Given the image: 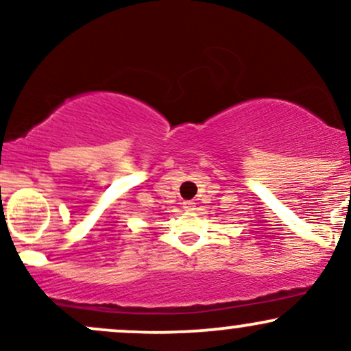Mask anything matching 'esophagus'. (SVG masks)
Masks as SVG:
<instances>
[{
	"instance_id": "34e87169",
	"label": "esophagus",
	"mask_w": 351,
	"mask_h": 351,
	"mask_svg": "<svg viewBox=\"0 0 351 351\" xmlns=\"http://www.w3.org/2000/svg\"><path fill=\"white\" fill-rule=\"evenodd\" d=\"M195 206H196L195 201H189V199L183 201V208L186 209V211H193V209H195Z\"/></svg>"
}]
</instances>
